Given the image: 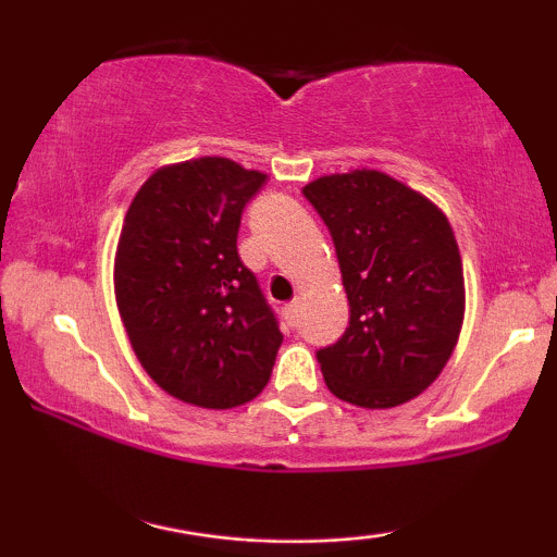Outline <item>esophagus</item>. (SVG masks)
<instances>
[{"label": "esophagus", "instance_id": "esophagus-1", "mask_svg": "<svg viewBox=\"0 0 557 557\" xmlns=\"http://www.w3.org/2000/svg\"><path fill=\"white\" fill-rule=\"evenodd\" d=\"M285 319H287V324H290V327H296V322H298V300H290V304L285 306Z\"/></svg>", "mask_w": 557, "mask_h": 557}]
</instances>
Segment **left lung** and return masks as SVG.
<instances>
[{
  "label": "left lung",
  "instance_id": "obj_1",
  "mask_svg": "<svg viewBox=\"0 0 557 557\" xmlns=\"http://www.w3.org/2000/svg\"><path fill=\"white\" fill-rule=\"evenodd\" d=\"M341 261L350 319L317 350L341 400L393 408L443 372L463 322V267L445 214L385 172L354 170L304 188Z\"/></svg>",
  "mask_w": 557,
  "mask_h": 557
}]
</instances>
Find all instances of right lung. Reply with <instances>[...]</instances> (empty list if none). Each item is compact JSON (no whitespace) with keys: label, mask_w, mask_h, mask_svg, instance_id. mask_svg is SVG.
Returning a JSON list of instances; mask_svg holds the SVG:
<instances>
[{"label":"right lung","mask_w":557,"mask_h":557,"mask_svg":"<svg viewBox=\"0 0 557 557\" xmlns=\"http://www.w3.org/2000/svg\"><path fill=\"white\" fill-rule=\"evenodd\" d=\"M267 183L222 157L157 170L133 198L114 259L120 317L140 367L201 408H235L270 382L283 332L238 257L246 203Z\"/></svg>","instance_id":"obj_1"}]
</instances>
